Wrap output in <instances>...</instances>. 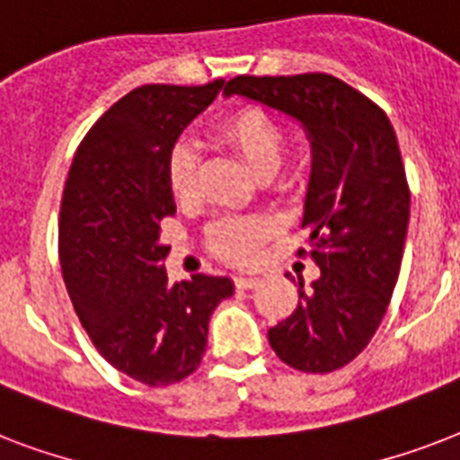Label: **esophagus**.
<instances>
[{
    "label": "esophagus",
    "instance_id": "34e87169",
    "mask_svg": "<svg viewBox=\"0 0 460 460\" xmlns=\"http://www.w3.org/2000/svg\"><path fill=\"white\" fill-rule=\"evenodd\" d=\"M234 284H236V288H241V291H248V288H255L260 284L258 277H236L234 279Z\"/></svg>",
    "mask_w": 460,
    "mask_h": 460
}]
</instances>
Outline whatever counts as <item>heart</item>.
Segmentation results:
<instances>
[{
	"label": "heart",
	"mask_w": 460,
	"mask_h": 460,
	"mask_svg": "<svg viewBox=\"0 0 460 460\" xmlns=\"http://www.w3.org/2000/svg\"><path fill=\"white\" fill-rule=\"evenodd\" d=\"M219 136L229 143L258 179H270L284 157V131L267 111L245 107L224 119ZM198 159L188 143H176L166 159V183L179 202L193 200ZM272 224L260 217H226L209 229V245L222 258L245 265L258 258L260 245L270 236Z\"/></svg>",
	"instance_id": "obj_1"
}]
</instances>
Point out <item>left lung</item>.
<instances>
[{"label": "left lung", "mask_w": 460, "mask_h": 460, "mask_svg": "<svg viewBox=\"0 0 460 460\" xmlns=\"http://www.w3.org/2000/svg\"><path fill=\"white\" fill-rule=\"evenodd\" d=\"M224 95L287 114L310 140L301 226L320 277L298 279V307L267 336L296 370H339L370 343L399 279L411 190L392 121L327 74L238 75Z\"/></svg>", "instance_id": "8db88e82"}]
</instances>
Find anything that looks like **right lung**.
<instances>
[{"label": "right lung", "mask_w": 460, "mask_h": 460, "mask_svg": "<svg viewBox=\"0 0 460 460\" xmlns=\"http://www.w3.org/2000/svg\"><path fill=\"white\" fill-rule=\"evenodd\" d=\"M208 85H140L111 104L75 150L59 215V260L78 320L100 356L136 382L166 386L200 365L209 314L229 277L169 284L159 241L176 212L166 159L219 95Z\"/></svg>", "instance_id": "1"}]
</instances>
